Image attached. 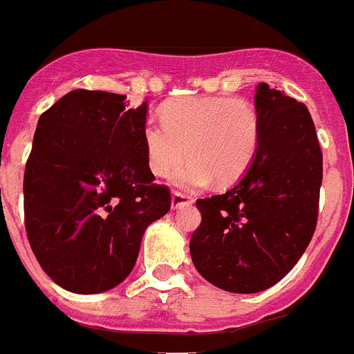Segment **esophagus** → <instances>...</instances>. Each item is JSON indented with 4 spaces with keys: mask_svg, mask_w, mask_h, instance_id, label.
Masks as SVG:
<instances>
[{
    "mask_svg": "<svg viewBox=\"0 0 354 354\" xmlns=\"http://www.w3.org/2000/svg\"><path fill=\"white\" fill-rule=\"evenodd\" d=\"M194 203V198L189 197L186 194H180V192H174L171 194V208L179 209L184 208V206H189V204Z\"/></svg>",
    "mask_w": 354,
    "mask_h": 354,
    "instance_id": "34e87169",
    "label": "esophagus"
}]
</instances>
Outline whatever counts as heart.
<instances>
[{"label": "heart", "instance_id": "obj_1", "mask_svg": "<svg viewBox=\"0 0 354 354\" xmlns=\"http://www.w3.org/2000/svg\"><path fill=\"white\" fill-rule=\"evenodd\" d=\"M162 121H146L142 142L146 162L156 177H168L184 160L175 183L201 188L217 179L233 183L250 168L261 139L255 106L242 97L194 95L160 108Z\"/></svg>", "mask_w": 354, "mask_h": 354}]
</instances>
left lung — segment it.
<instances>
[{
	"label": "left lung",
	"instance_id": "1",
	"mask_svg": "<svg viewBox=\"0 0 354 354\" xmlns=\"http://www.w3.org/2000/svg\"><path fill=\"white\" fill-rule=\"evenodd\" d=\"M261 139L250 170L223 195L198 198L189 239L195 268L232 293H259L284 279L317 227L322 151L306 104L257 86Z\"/></svg>",
	"mask_w": 354,
	"mask_h": 354
}]
</instances>
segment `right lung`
Returning <instances> with one entry per match:
<instances>
[{
	"label": "right lung",
	"mask_w": 354,
	"mask_h": 354,
	"mask_svg": "<svg viewBox=\"0 0 354 354\" xmlns=\"http://www.w3.org/2000/svg\"><path fill=\"white\" fill-rule=\"evenodd\" d=\"M72 90L37 121L25 166V230L46 275L66 291L103 293L136 266L145 230L170 212L146 162L148 104Z\"/></svg>",
	"instance_id": "add662e5"
}]
</instances>
